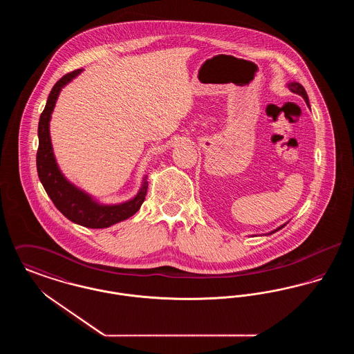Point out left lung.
Masks as SVG:
<instances>
[{"instance_id": "left-lung-1", "label": "left lung", "mask_w": 354, "mask_h": 354, "mask_svg": "<svg viewBox=\"0 0 354 354\" xmlns=\"http://www.w3.org/2000/svg\"><path fill=\"white\" fill-rule=\"evenodd\" d=\"M288 88L292 91V93H295V94H299V95H301L304 98V101L306 102V104L309 106V100H308V94H306V91H305V88H304L301 84H299V82H290V84H288ZM286 224H283L281 227H279L277 230H274V231H272L270 234H274L276 231H279V230H281L283 227H284Z\"/></svg>"}]
</instances>
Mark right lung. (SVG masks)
<instances>
[{
  "label": "right lung",
  "mask_w": 354,
  "mask_h": 354,
  "mask_svg": "<svg viewBox=\"0 0 354 354\" xmlns=\"http://www.w3.org/2000/svg\"><path fill=\"white\" fill-rule=\"evenodd\" d=\"M81 71L82 68H78L64 75L51 88L46 106L38 123L37 172L51 202L62 212V215H65L73 223L87 228H107L122 220L131 218L136 211H139L142 203L145 202L149 183L147 176H145L139 192L134 199L129 202L103 205L93 201V198L82 189L71 185L58 169L53 153L49 131L51 113L62 87L66 86L73 78H75Z\"/></svg>",
  "instance_id": "1"
}]
</instances>
